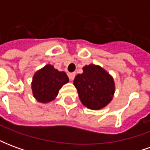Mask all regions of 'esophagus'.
I'll list each match as a JSON object with an SVG mask.
<instances>
[{"label":"esophagus","mask_w":150,"mask_h":150,"mask_svg":"<svg viewBox=\"0 0 150 150\" xmlns=\"http://www.w3.org/2000/svg\"><path fill=\"white\" fill-rule=\"evenodd\" d=\"M68 77L71 80H73L75 77V73H73V72H71V73H68Z\"/></svg>","instance_id":"1"}]
</instances>
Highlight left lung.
<instances>
[{
  "instance_id": "1",
  "label": "left lung",
  "mask_w": 150,
  "mask_h": 150,
  "mask_svg": "<svg viewBox=\"0 0 150 150\" xmlns=\"http://www.w3.org/2000/svg\"><path fill=\"white\" fill-rule=\"evenodd\" d=\"M74 85L82 104L93 110L109 104L115 90L112 76L100 67L92 64L85 66L83 73L75 76Z\"/></svg>"
}]
</instances>
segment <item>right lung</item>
I'll use <instances>...</instances> for the list:
<instances>
[{
    "label": "right lung",
    "instance_id": "right-lung-1",
    "mask_svg": "<svg viewBox=\"0 0 150 150\" xmlns=\"http://www.w3.org/2000/svg\"><path fill=\"white\" fill-rule=\"evenodd\" d=\"M68 81L65 72L59 71L51 65L45 66L34 75L32 82L34 96L42 103L50 102L57 96L62 85Z\"/></svg>",
    "mask_w": 150,
    "mask_h": 150
}]
</instances>
